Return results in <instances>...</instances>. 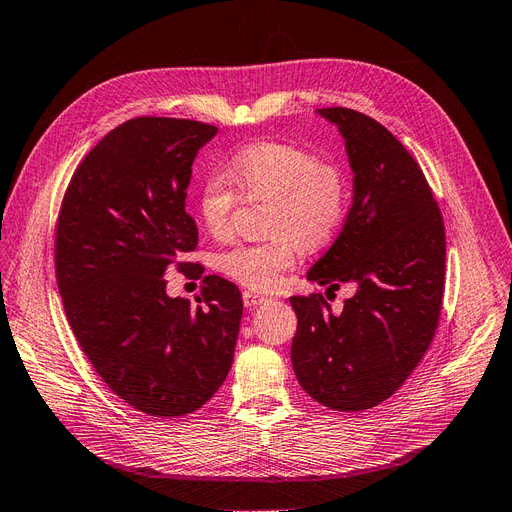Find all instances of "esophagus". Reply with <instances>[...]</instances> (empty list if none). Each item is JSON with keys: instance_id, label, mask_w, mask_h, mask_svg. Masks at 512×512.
<instances>
[{"instance_id": "1", "label": "esophagus", "mask_w": 512, "mask_h": 512, "mask_svg": "<svg viewBox=\"0 0 512 512\" xmlns=\"http://www.w3.org/2000/svg\"><path fill=\"white\" fill-rule=\"evenodd\" d=\"M264 302H269V298L260 296V294H254V291H243V304H246L248 308L260 306V304H264Z\"/></svg>"}]
</instances>
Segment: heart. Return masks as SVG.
<instances>
[{"instance_id": "1", "label": "heart", "mask_w": 512, "mask_h": 512, "mask_svg": "<svg viewBox=\"0 0 512 512\" xmlns=\"http://www.w3.org/2000/svg\"><path fill=\"white\" fill-rule=\"evenodd\" d=\"M235 186L246 200H271L269 233L260 243H237L216 256V269L256 291L275 289L294 269L302 248L319 250L344 225L350 185L342 166L319 160L291 143L262 141L239 150L225 175H208L198 189L204 229L225 239L237 204Z\"/></svg>"}]
</instances>
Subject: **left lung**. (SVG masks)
Here are the masks:
<instances>
[{
    "mask_svg": "<svg viewBox=\"0 0 512 512\" xmlns=\"http://www.w3.org/2000/svg\"><path fill=\"white\" fill-rule=\"evenodd\" d=\"M316 114L344 137L354 198L342 233L308 281L356 294L335 314L321 294L289 298L298 314L291 364L304 392L333 410L392 396L427 352L442 310L446 233L421 166L377 120L350 108Z\"/></svg>",
    "mask_w": 512,
    "mask_h": 512,
    "instance_id": "obj_1",
    "label": "left lung"
}]
</instances>
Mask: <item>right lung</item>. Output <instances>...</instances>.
Here are the masks:
<instances>
[{"instance_id":"1","label":"right lung","mask_w":512,"mask_h":512,"mask_svg":"<svg viewBox=\"0 0 512 512\" xmlns=\"http://www.w3.org/2000/svg\"><path fill=\"white\" fill-rule=\"evenodd\" d=\"M216 133L183 118L127 120L79 164L58 218L56 277L68 323L112 392L152 417L202 408L233 364L237 285L206 277L193 308L170 298L164 279L198 246L187 185Z\"/></svg>"}]
</instances>
